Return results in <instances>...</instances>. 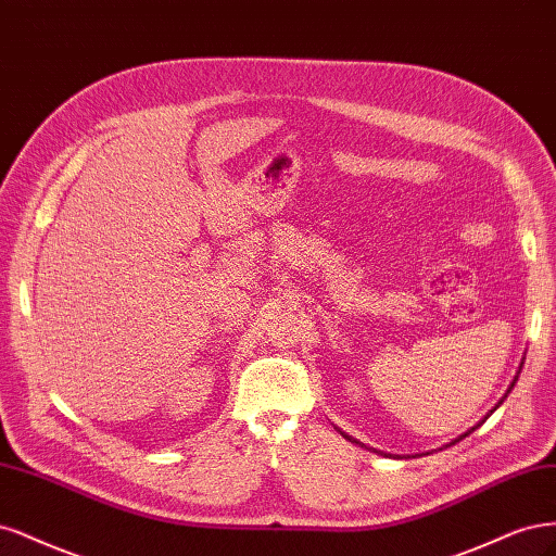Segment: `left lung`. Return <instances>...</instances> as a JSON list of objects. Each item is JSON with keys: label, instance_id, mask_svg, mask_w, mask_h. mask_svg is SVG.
<instances>
[{"label": "left lung", "instance_id": "1", "mask_svg": "<svg viewBox=\"0 0 556 556\" xmlns=\"http://www.w3.org/2000/svg\"><path fill=\"white\" fill-rule=\"evenodd\" d=\"M519 369H522V365H519ZM515 381H517V376H515V379H513V383H510V388H508V390H506V395H504V400H506V397H508V392H510V390H513V386H515ZM504 400H501V402H504ZM501 402H498V404H496V406H501ZM496 406H494V408H492V410H490V414H488V416H492V414H494V410H496ZM488 416H485V418H488ZM473 429H476V427H471V429H469V432H464V434H462V437H457V439H455V441H451V445H455V443H457V441H462V439H464V437H469V434H471V432H473ZM342 437H344V439H349V441H351V443H361V441H355V439H351V437H349V434H344V432H342ZM361 445H363V443H361Z\"/></svg>", "mask_w": 556, "mask_h": 556}]
</instances>
